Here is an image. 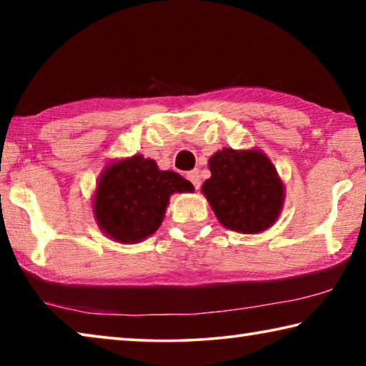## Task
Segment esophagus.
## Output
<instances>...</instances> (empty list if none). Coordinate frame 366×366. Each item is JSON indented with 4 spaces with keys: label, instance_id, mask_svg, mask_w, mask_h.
Masks as SVG:
<instances>
[{
    "label": "esophagus",
    "instance_id": "obj_1",
    "mask_svg": "<svg viewBox=\"0 0 366 366\" xmlns=\"http://www.w3.org/2000/svg\"><path fill=\"white\" fill-rule=\"evenodd\" d=\"M187 181L189 182H192V185H194L195 189H200V184H202V181H200V174H198V171L195 169V171H190V172H187Z\"/></svg>",
    "mask_w": 366,
    "mask_h": 366
}]
</instances>
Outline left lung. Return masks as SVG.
I'll return each mask as SVG.
<instances>
[{
  "label": "left lung",
  "instance_id": "left-lung-1",
  "mask_svg": "<svg viewBox=\"0 0 366 366\" xmlns=\"http://www.w3.org/2000/svg\"><path fill=\"white\" fill-rule=\"evenodd\" d=\"M212 177L203 182L219 222L231 231H266L280 216L284 187L271 161L262 152L224 148L209 158Z\"/></svg>",
  "mask_w": 366,
  "mask_h": 366
}]
</instances>
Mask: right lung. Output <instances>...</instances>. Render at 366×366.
Listing matches in <instances>:
<instances>
[{"mask_svg": "<svg viewBox=\"0 0 366 366\" xmlns=\"http://www.w3.org/2000/svg\"><path fill=\"white\" fill-rule=\"evenodd\" d=\"M194 190L174 171H159L142 154L108 166L95 194V216L104 234L117 242H140L163 221L174 192Z\"/></svg>", "mask_w": 366, "mask_h": 366, "instance_id": "1", "label": "right lung"}]
</instances>
